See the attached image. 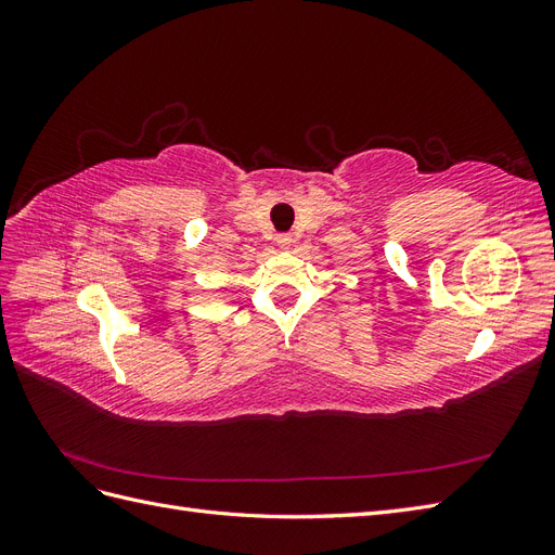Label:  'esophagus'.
I'll return each instance as SVG.
<instances>
[{"mask_svg":"<svg viewBox=\"0 0 555 555\" xmlns=\"http://www.w3.org/2000/svg\"><path fill=\"white\" fill-rule=\"evenodd\" d=\"M292 233H278L275 236V243L282 247V249H289L292 247Z\"/></svg>","mask_w":555,"mask_h":555,"instance_id":"34e87169","label":"esophagus"}]
</instances>
